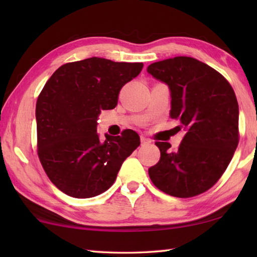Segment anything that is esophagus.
Returning a JSON list of instances; mask_svg holds the SVG:
<instances>
[{"label": "esophagus", "mask_w": 257, "mask_h": 257, "mask_svg": "<svg viewBox=\"0 0 257 257\" xmlns=\"http://www.w3.org/2000/svg\"><path fill=\"white\" fill-rule=\"evenodd\" d=\"M141 142H142V144H150L151 143L150 139L146 138L145 136H143V135L141 136Z\"/></svg>", "instance_id": "obj_1"}]
</instances>
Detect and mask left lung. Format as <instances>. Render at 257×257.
<instances>
[{
	"mask_svg": "<svg viewBox=\"0 0 257 257\" xmlns=\"http://www.w3.org/2000/svg\"><path fill=\"white\" fill-rule=\"evenodd\" d=\"M147 72L169 86L170 116L186 132L177 150L155 142L161 158L149 169L151 180L171 196H197L216 184L238 146L236 94L220 72L189 56L154 62Z\"/></svg>",
	"mask_w": 257,
	"mask_h": 257,
	"instance_id": "1",
	"label": "left lung"
}]
</instances>
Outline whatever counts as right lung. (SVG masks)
I'll use <instances>...</instances> for the list:
<instances>
[{"label":"right lung","mask_w":257,"mask_h":257,"mask_svg":"<svg viewBox=\"0 0 257 257\" xmlns=\"http://www.w3.org/2000/svg\"><path fill=\"white\" fill-rule=\"evenodd\" d=\"M142 62L89 58L61 66L36 103L37 154L50 180L75 198H89L113 185L123 161L141 144L125 129L103 143L96 133L102 110L118 104L122 87L137 77Z\"/></svg>","instance_id":"add662e5"}]
</instances>
